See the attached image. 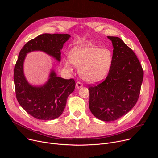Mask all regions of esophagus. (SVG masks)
<instances>
[{
    "instance_id": "34e87169",
    "label": "esophagus",
    "mask_w": 158,
    "mask_h": 158,
    "mask_svg": "<svg viewBox=\"0 0 158 158\" xmlns=\"http://www.w3.org/2000/svg\"><path fill=\"white\" fill-rule=\"evenodd\" d=\"M76 88H77V89H79V88H81V87L82 86V84L81 82L77 81V82H76Z\"/></svg>"
}]
</instances>
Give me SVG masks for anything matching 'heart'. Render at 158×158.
Instances as JSON below:
<instances>
[{"label": "heart", "mask_w": 158, "mask_h": 158, "mask_svg": "<svg viewBox=\"0 0 158 158\" xmlns=\"http://www.w3.org/2000/svg\"><path fill=\"white\" fill-rule=\"evenodd\" d=\"M69 59L64 60V65L72 70V64L79 67V76L85 81L94 83L101 81L108 73L112 61V55L108 49L85 44L74 48Z\"/></svg>", "instance_id": "heart-1"}]
</instances>
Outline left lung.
<instances>
[{
    "mask_svg": "<svg viewBox=\"0 0 158 158\" xmlns=\"http://www.w3.org/2000/svg\"><path fill=\"white\" fill-rule=\"evenodd\" d=\"M107 38L114 48L112 64L106 79L89 87V106L98 119L113 121L126 115L136 104L144 71L136 54L119 37Z\"/></svg>",
    "mask_w": 158,
    "mask_h": 158,
    "instance_id": "8db88e82",
    "label": "left lung"
}]
</instances>
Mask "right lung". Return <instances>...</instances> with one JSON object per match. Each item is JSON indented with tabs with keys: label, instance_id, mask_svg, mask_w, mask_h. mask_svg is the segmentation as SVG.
Listing matches in <instances>:
<instances>
[{
	"label": "right lung",
	"instance_id": "add662e5",
	"mask_svg": "<svg viewBox=\"0 0 158 158\" xmlns=\"http://www.w3.org/2000/svg\"><path fill=\"white\" fill-rule=\"evenodd\" d=\"M71 37L69 34H44L27 42L20 50L14 67V81L17 99L28 114L37 119L52 120L59 118L65 107L67 99L75 89L73 79H65L51 71L49 79L41 86H33L26 80L23 69L27 53L40 51L60 61V50Z\"/></svg>",
	"mask_w": 158,
	"mask_h": 158
}]
</instances>
